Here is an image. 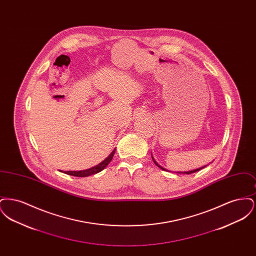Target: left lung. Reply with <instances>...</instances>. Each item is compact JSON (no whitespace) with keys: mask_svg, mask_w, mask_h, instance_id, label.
I'll list each match as a JSON object with an SVG mask.
<instances>
[{"mask_svg":"<svg viewBox=\"0 0 256 256\" xmlns=\"http://www.w3.org/2000/svg\"><path fill=\"white\" fill-rule=\"evenodd\" d=\"M152 161L154 162V164L158 167V168H160L161 170H167V169H165L164 167H162L161 165H159L158 163L156 162V159L154 158V156H152ZM204 167H206V166H204V167H200V168H198V169H195V170H187V172H176V174H193V172H198V170H202V169H204Z\"/></svg>","mask_w":256,"mask_h":256,"instance_id":"left-lung-1","label":"left lung"}]
</instances>
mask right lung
Here are the masks:
<instances>
[{"label":"right lung","mask_w":256,"mask_h":256,"mask_svg":"<svg viewBox=\"0 0 256 256\" xmlns=\"http://www.w3.org/2000/svg\"><path fill=\"white\" fill-rule=\"evenodd\" d=\"M115 150H116V148H114V150H112V152L110 154V156H108L106 158L104 159V160H102L100 163H98V165L92 167V168H89V169L82 170H66V172H64L67 174H69V176H80V178H84V176H91V174H98V172H100V170H104V169L110 164V161L112 160L113 156H114V154H115ZM60 172H63V170H60Z\"/></svg>","instance_id":"add662e5"}]
</instances>
